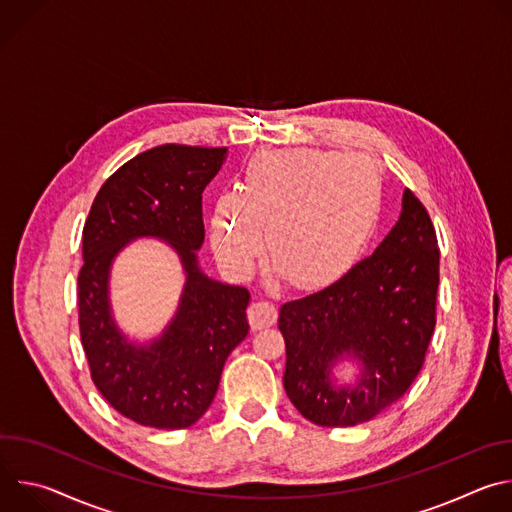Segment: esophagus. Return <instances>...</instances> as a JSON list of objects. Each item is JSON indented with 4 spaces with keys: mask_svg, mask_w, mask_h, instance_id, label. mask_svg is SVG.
Instances as JSON below:
<instances>
[{
    "mask_svg": "<svg viewBox=\"0 0 512 512\" xmlns=\"http://www.w3.org/2000/svg\"><path fill=\"white\" fill-rule=\"evenodd\" d=\"M277 320V308L265 300H257L251 304L249 308V324L253 330H261L267 328L271 324H275Z\"/></svg>",
    "mask_w": 512,
    "mask_h": 512,
    "instance_id": "34e87169",
    "label": "esophagus"
}]
</instances>
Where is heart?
<instances>
[{
    "label": "heart",
    "mask_w": 512,
    "mask_h": 512,
    "mask_svg": "<svg viewBox=\"0 0 512 512\" xmlns=\"http://www.w3.org/2000/svg\"><path fill=\"white\" fill-rule=\"evenodd\" d=\"M381 204L375 172L312 150L263 152L251 160L237 196L210 208V243L225 267H253L265 251L281 279L314 287L338 275L369 237Z\"/></svg>",
    "instance_id": "obj_1"
}]
</instances>
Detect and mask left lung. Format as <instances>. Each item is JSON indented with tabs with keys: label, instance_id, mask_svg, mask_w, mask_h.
Returning <instances> with one entry per match:
<instances>
[{
	"label": "left lung",
	"instance_id": "8db88e82",
	"mask_svg": "<svg viewBox=\"0 0 512 512\" xmlns=\"http://www.w3.org/2000/svg\"><path fill=\"white\" fill-rule=\"evenodd\" d=\"M437 283L440 249L431 218L405 188L399 221L373 255L279 308L289 401L322 427L364 423L399 401L423 367ZM346 361L357 367L348 384L337 377Z\"/></svg>",
	"mask_w": 512,
	"mask_h": 512
}]
</instances>
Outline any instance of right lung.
<instances>
[{"instance_id":"1","label":"right lung","mask_w":512,"mask_h":512,"mask_svg":"<svg viewBox=\"0 0 512 512\" xmlns=\"http://www.w3.org/2000/svg\"><path fill=\"white\" fill-rule=\"evenodd\" d=\"M227 148L164 143L123 164L99 190L83 229L79 326L101 395L127 419L184 429L210 407L225 360L249 334V291L208 277L202 192ZM156 238L179 255L185 287L175 316L154 339L131 341L114 322L110 269L133 240Z\"/></svg>"}]
</instances>
